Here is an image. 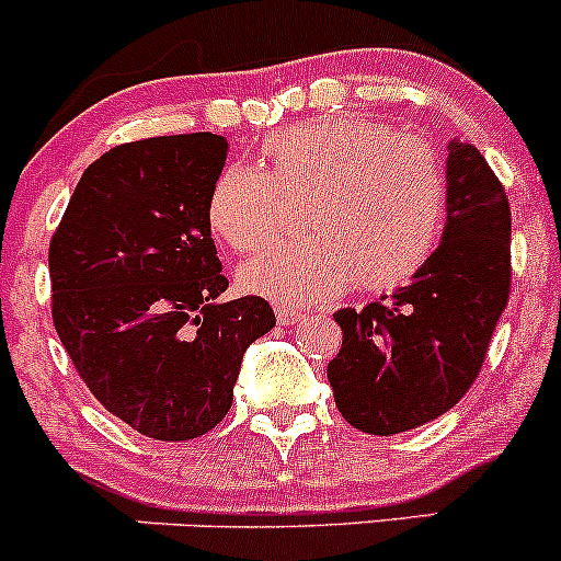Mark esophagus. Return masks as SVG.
Listing matches in <instances>:
<instances>
[{
    "label": "esophagus",
    "instance_id": "34e87169",
    "mask_svg": "<svg viewBox=\"0 0 561 561\" xmlns=\"http://www.w3.org/2000/svg\"><path fill=\"white\" fill-rule=\"evenodd\" d=\"M276 320H279V325H293V322L301 320V312L296 307H287V304H276Z\"/></svg>",
    "mask_w": 561,
    "mask_h": 561
}]
</instances>
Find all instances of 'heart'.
<instances>
[{
	"label": "heart",
	"instance_id": "heart-1",
	"mask_svg": "<svg viewBox=\"0 0 561 561\" xmlns=\"http://www.w3.org/2000/svg\"><path fill=\"white\" fill-rule=\"evenodd\" d=\"M263 160L265 173L252 165L225 168L206 203L214 236L249 254L285 233V202L307 201V236L239 271L249 293L309 304L353 282L364 290H393L439 244L448 186L426 140L371 118L322 116L271 135Z\"/></svg>",
	"mask_w": 561,
	"mask_h": 561
}]
</instances>
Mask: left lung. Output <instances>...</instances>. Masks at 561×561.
<instances>
[{
    "label": "left lung",
    "instance_id": "8db88e82",
    "mask_svg": "<svg viewBox=\"0 0 561 561\" xmlns=\"http://www.w3.org/2000/svg\"><path fill=\"white\" fill-rule=\"evenodd\" d=\"M448 219L407 287L339 309L342 350L328 364L333 399L366 434L410 432L472 388L511 296V206L474 146L450 144Z\"/></svg>",
    "mask_w": 561,
    "mask_h": 561
}]
</instances>
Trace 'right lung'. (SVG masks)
<instances>
[{"instance_id": "add662e5", "label": "right lung", "mask_w": 561, "mask_h": 561, "mask_svg": "<svg viewBox=\"0 0 561 561\" xmlns=\"http://www.w3.org/2000/svg\"><path fill=\"white\" fill-rule=\"evenodd\" d=\"M228 160L211 133L113 146L87 168L48 247L56 333L94 399L146 437L211 432L247 347L276 325L228 290L206 217Z\"/></svg>"}]
</instances>
